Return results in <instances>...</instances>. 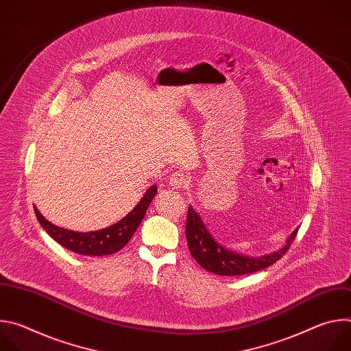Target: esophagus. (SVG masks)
I'll use <instances>...</instances> for the list:
<instances>
[{"mask_svg":"<svg viewBox=\"0 0 351 351\" xmlns=\"http://www.w3.org/2000/svg\"><path fill=\"white\" fill-rule=\"evenodd\" d=\"M168 184L172 189H184L187 186V178L183 173H180V172H175L173 175L169 176Z\"/></svg>","mask_w":351,"mask_h":351,"instance_id":"esophagus-1","label":"esophagus"}]
</instances>
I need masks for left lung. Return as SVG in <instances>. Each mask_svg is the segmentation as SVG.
Instances as JSON below:
<instances>
[{
	"instance_id": "8db88e82",
	"label": "left lung",
	"mask_w": 351,
	"mask_h": 351,
	"mask_svg": "<svg viewBox=\"0 0 351 351\" xmlns=\"http://www.w3.org/2000/svg\"><path fill=\"white\" fill-rule=\"evenodd\" d=\"M297 230L298 228L291 232L286 241L275 252L260 257H252L233 252L218 243L204 225L202 217L191 206H189L186 221V239L191 257L208 272L223 276L254 274L275 264L290 248Z\"/></svg>"
}]
</instances>
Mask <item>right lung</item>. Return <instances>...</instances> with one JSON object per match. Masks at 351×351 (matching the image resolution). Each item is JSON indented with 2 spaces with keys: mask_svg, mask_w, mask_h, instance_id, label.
I'll return each instance as SVG.
<instances>
[{
  "mask_svg": "<svg viewBox=\"0 0 351 351\" xmlns=\"http://www.w3.org/2000/svg\"><path fill=\"white\" fill-rule=\"evenodd\" d=\"M158 191L157 184L149 186L147 191L140 198L137 206L119 222L104 228L101 230H94V232H75L69 229L60 228L49 221H47L40 211L34 207L36 217L45 229V232L51 236L57 243H60L62 247L71 250L73 253L87 256V257H99V256H110L121 248H123L128 241L134 234L136 229L141 223L145 211L148 206L152 204L153 198L156 197Z\"/></svg>",
  "mask_w": 351,
  "mask_h": 351,
  "instance_id": "right-lung-1",
  "label": "right lung"
}]
</instances>
